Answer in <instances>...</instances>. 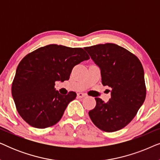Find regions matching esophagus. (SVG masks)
Returning <instances> with one entry per match:
<instances>
[{
	"label": "esophagus",
	"instance_id": "34e87169",
	"mask_svg": "<svg viewBox=\"0 0 160 160\" xmlns=\"http://www.w3.org/2000/svg\"><path fill=\"white\" fill-rule=\"evenodd\" d=\"M87 96V95L85 93H78L77 94V97L78 98H84V97H86Z\"/></svg>",
	"mask_w": 160,
	"mask_h": 160
}]
</instances>
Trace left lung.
Segmentation results:
<instances>
[{
	"label": "left lung",
	"mask_w": 160,
	"mask_h": 160,
	"mask_svg": "<svg viewBox=\"0 0 160 160\" xmlns=\"http://www.w3.org/2000/svg\"><path fill=\"white\" fill-rule=\"evenodd\" d=\"M100 68L102 84L111 88L107 102L95 98V108L89 111L94 124L111 132L128 125L143 105L146 95L144 71L135 54L115 43L85 47Z\"/></svg>",
	"instance_id": "8db88e82"
}]
</instances>
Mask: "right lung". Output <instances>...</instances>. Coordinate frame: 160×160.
Returning <instances> with one entry per match:
<instances>
[{"instance_id": "1", "label": "right lung", "mask_w": 160, "mask_h": 160, "mask_svg": "<svg viewBox=\"0 0 160 160\" xmlns=\"http://www.w3.org/2000/svg\"><path fill=\"white\" fill-rule=\"evenodd\" d=\"M89 59L82 48L57 44L38 48L27 54L17 66L12 87L21 117L39 129L58 123L76 93L61 95L54 89L55 82L68 80L73 68Z\"/></svg>"}]
</instances>
